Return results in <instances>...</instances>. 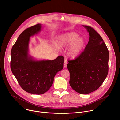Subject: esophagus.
Segmentation results:
<instances>
[{
    "instance_id": "obj_1",
    "label": "esophagus",
    "mask_w": 120,
    "mask_h": 120,
    "mask_svg": "<svg viewBox=\"0 0 120 120\" xmlns=\"http://www.w3.org/2000/svg\"><path fill=\"white\" fill-rule=\"evenodd\" d=\"M67 62H66V61H64V68H66V66H67Z\"/></svg>"
}]
</instances>
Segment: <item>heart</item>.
Listing matches in <instances>:
<instances>
[{
    "instance_id": "b5f03b06",
    "label": "heart",
    "mask_w": 120,
    "mask_h": 120,
    "mask_svg": "<svg viewBox=\"0 0 120 120\" xmlns=\"http://www.w3.org/2000/svg\"><path fill=\"white\" fill-rule=\"evenodd\" d=\"M78 37L76 33L71 32L64 34L58 38V43L60 47L69 46L68 55L72 58H75L81 54L85 45L83 39Z\"/></svg>"
}]
</instances>
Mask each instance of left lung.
<instances>
[{
    "label": "left lung",
    "mask_w": 120,
    "mask_h": 120,
    "mask_svg": "<svg viewBox=\"0 0 120 120\" xmlns=\"http://www.w3.org/2000/svg\"><path fill=\"white\" fill-rule=\"evenodd\" d=\"M89 33V42L80 56L68 61L69 83L76 92L88 94L97 90L108 73L109 51L99 34L92 27L82 26Z\"/></svg>",
    "instance_id": "8db88e82"
}]
</instances>
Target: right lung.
Instances as JSON below:
<instances>
[{
  "mask_svg": "<svg viewBox=\"0 0 120 120\" xmlns=\"http://www.w3.org/2000/svg\"><path fill=\"white\" fill-rule=\"evenodd\" d=\"M42 25L25 29L19 37L11 51L10 67L21 88L35 94L46 92L52 86L54 77L64 66V57L53 60H36L29 55L30 37L41 31Z\"/></svg>",
  "mask_w": 120,
  "mask_h": 120,
  "instance_id": "add662e5",
  "label": "right lung"
}]
</instances>
